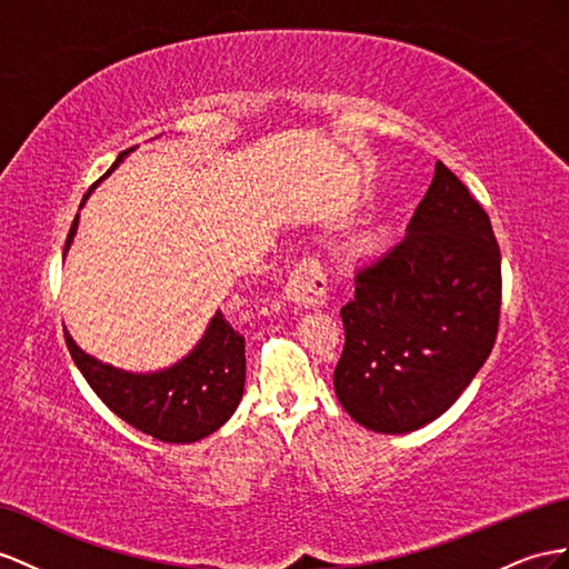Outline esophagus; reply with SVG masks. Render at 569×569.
Segmentation results:
<instances>
[{
  "instance_id": "34e87169",
  "label": "esophagus",
  "mask_w": 569,
  "mask_h": 569,
  "mask_svg": "<svg viewBox=\"0 0 569 569\" xmlns=\"http://www.w3.org/2000/svg\"><path fill=\"white\" fill-rule=\"evenodd\" d=\"M283 293L288 300L302 305V308H317V305H325L329 283L317 257H302L298 264L290 269Z\"/></svg>"
}]
</instances>
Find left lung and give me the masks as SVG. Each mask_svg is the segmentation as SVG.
Listing matches in <instances>:
<instances>
[{"label":"left lung","instance_id":"obj_1","mask_svg":"<svg viewBox=\"0 0 569 569\" xmlns=\"http://www.w3.org/2000/svg\"><path fill=\"white\" fill-rule=\"evenodd\" d=\"M500 305L490 218L437 160L403 238L356 271V296L341 308L333 389L346 413L387 435L432 423L483 368Z\"/></svg>","mask_w":569,"mask_h":569}]
</instances>
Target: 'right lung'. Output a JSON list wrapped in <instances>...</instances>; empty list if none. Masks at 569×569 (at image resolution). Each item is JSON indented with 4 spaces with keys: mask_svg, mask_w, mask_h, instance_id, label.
I'll return each mask as SVG.
<instances>
[{
    "mask_svg": "<svg viewBox=\"0 0 569 569\" xmlns=\"http://www.w3.org/2000/svg\"><path fill=\"white\" fill-rule=\"evenodd\" d=\"M127 153V151H124ZM114 160L110 174L122 156ZM103 174V178H106ZM100 182V180H98ZM96 182V184H98ZM81 203L89 199L91 189ZM79 213L69 228L64 252L74 238ZM64 341L86 382L124 423L160 442L189 445L221 428L236 413L244 389V337L218 310L203 339L178 366L153 375H132L86 356L64 331Z\"/></svg>",
    "mask_w": 569,
    "mask_h": 569,
    "instance_id": "add662e5",
    "label": "right lung"
}]
</instances>
